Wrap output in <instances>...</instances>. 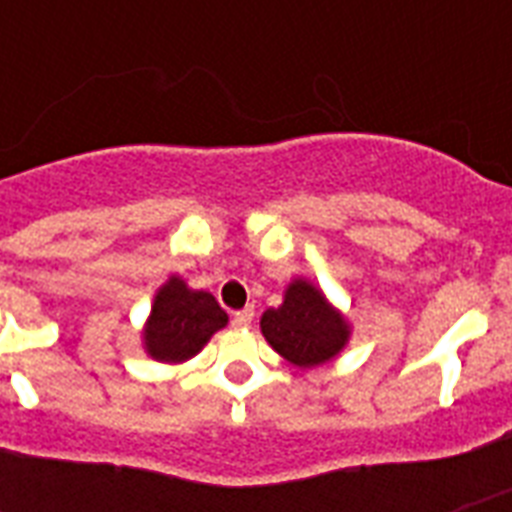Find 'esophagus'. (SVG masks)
<instances>
[{
    "mask_svg": "<svg viewBox=\"0 0 512 512\" xmlns=\"http://www.w3.org/2000/svg\"><path fill=\"white\" fill-rule=\"evenodd\" d=\"M252 321H255V308H244V311L233 313V324L241 329L252 327Z\"/></svg>",
    "mask_w": 512,
    "mask_h": 512,
    "instance_id": "1",
    "label": "esophagus"
}]
</instances>
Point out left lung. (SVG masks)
Returning a JSON list of instances; mask_svg holds the SVG:
<instances>
[{"label":"left lung","instance_id":"obj_1","mask_svg":"<svg viewBox=\"0 0 512 512\" xmlns=\"http://www.w3.org/2000/svg\"><path fill=\"white\" fill-rule=\"evenodd\" d=\"M260 332L297 369L329 364L350 340L348 319L308 279L289 281L279 308L260 316Z\"/></svg>","mask_w":512,"mask_h":512}]
</instances>
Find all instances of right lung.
Masks as SVG:
<instances>
[{"instance_id": "obj_1", "label": "right lung", "mask_w": 512, "mask_h": 512, "mask_svg": "<svg viewBox=\"0 0 512 512\" xmlns=\"http://www.w3.org/2000/svg\"><path fill=\"white\" fill-rule=\"evenodd\" d=\"M228 324V313L204 289H191L180 276H170L156 289L151 313L143 324V350L162 364H183L209 337Z\"/></svg>"}]
</instances>
